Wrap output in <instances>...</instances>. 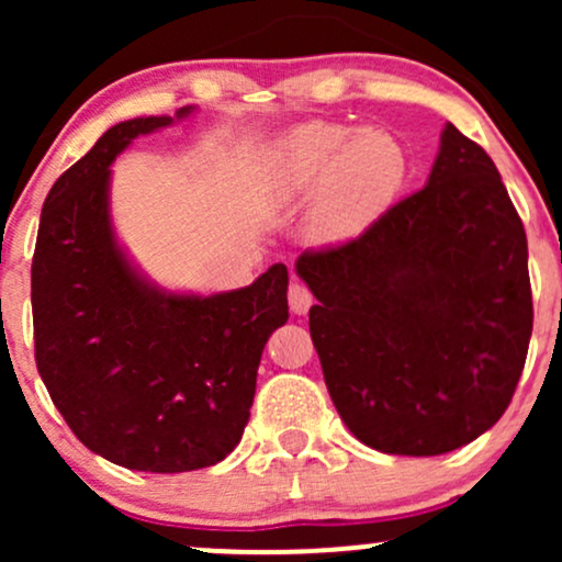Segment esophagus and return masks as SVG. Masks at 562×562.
I'll return each mask as SVG.
<instances>
[{"label": "esophagus", "mask_w": 562, "mask_h": 562, "mask_svg": "<svg viewBox=\"0 0 562 562\" xmlns=\"http://www.w3.org/2000/svg\"><path fill=\"white\" fill-rule=\"evenodd\" d=\"M288 303H290V312L293 314H306L308 308H312V293H308V288L303 285V282H290V290H288Z\"/></svg>", "instance_id": "esophagus-1"}]
</instances>
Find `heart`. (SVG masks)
<instances>
[{
    "instance_id": "b5f03b06",
    "label": "heart",
    "mask_w": 562,
    "mask_h": 562,
    "mask_svg": "<svg viewBox=\"0 0 562 562\" xmlns=\"http://www.w3.org/2000/svg\"><path fill=\"white\" fill-rule=\"evenodd\" d=\"M398 142L378 128L353 132L340 124H303L269 158V187L280 200L314 193L308 232L319 243L359 235L391 203L404 182Z\"/></svg>"
}]
</instances>
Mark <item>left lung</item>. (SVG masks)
<instances>
[{
	"mask_svg": "<svg viewBox=\"0 0 562 562\" xmlns=\"http://www.w3.org/2000/svg\"><path fill=\"white\" fill-rule=\"evenodd\" d=\"M308 330L340 420L385 454H447L505 415L533 327L526 229L494 160L447 124L428 184L357 240L306 250Z\"/></svg>",
	"mask_w": 562,
	"mask_h": 562,
	"instance_id": "8db88e82",
	"label": "left lung"
}]
</instances>
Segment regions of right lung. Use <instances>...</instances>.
Listing matches in <instances>:
<instances>
[{
	"label": "right lung",
	"mask_w": 562,
	"mask_h": 562,
	"mask_svg": "<svg viewBox=\"0 0 562 562\" xmlns=\"http://www.w3.org/2000/svg\"><path fill=\"white\" fill-rule=\"evenodd\" d=\"M190 113L108 128L49 190L31 263L36 367L57 412L83 447L145 473L216 465L240 443L261 351L288 322L285 263L240 290L173 293L115 240V156Z\"/></svg>",
	"instance_id": "right-lung-1"
}]
</instances>
